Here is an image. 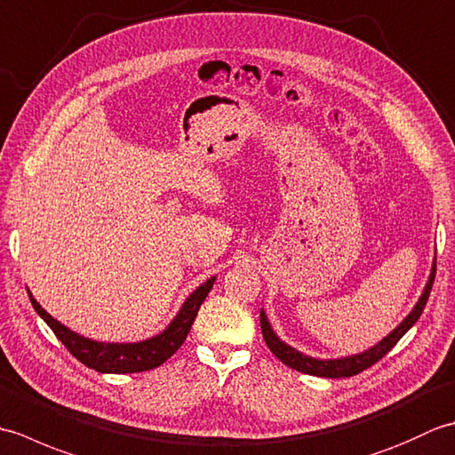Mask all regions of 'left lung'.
<instances>
[{
    "label": "left lung",
    "instance_id": "obj_1",
    "mask_svg": "<svg viewBox=\"0 0 455 455\" xmlns=\"http://www.w3.org/2000/svg\"><path fill=\"white\" fill-rule=\"evenodd\" d=\"M434 277H436V262H434V266H432V274L428 277L427 287H424V293L420 295L419 303H417V307L412 308L411 315L404 318V321L397 328H395V331L387 338H383L379 344L370 347V350H365L362 354L347 355V357H342V360H316V357H308L301 352H297L295 347L287 346L285 342L279 340L275 332L272 331V326H269V323H267L266 313L259 311V326H262L264 340H266L269 350H272V354L277 357V360H282L287 367H291V370H297V371L307 373V375L331 377V379H336V377L357 375V373H362L363 370H367V367H371L375 362H379L381 357L401 340L404 332H407L409 328L419 321L422 311H424V307H427L428 297H430Z\"/></svg>",
    "mask_w": 455,
    "mask_h": 455
}]
</instances>
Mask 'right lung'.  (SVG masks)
<instances>
[{
	"label": "right lung",
	"mask_w": 455,
	"mask_h": 455,
	"mask_svg": "<svg viewBox=\"0 0 455 455\" xmlns=\"http://www.w3.org/2000/svg\"><path fill=\"white\" fill-rule=\"evenodd\" d=\"M212 283H215V277L207 279L205 283L199 285L188 297V301L183 303L178 316L168 324L166 331L160 332L158 336L148 338V340L134 344H105L90 340V338L76 334L70 328L58 323L56 318H52L35 301L31 293H28V299H31L35 311L52 328L58 340L66 346V350L76 360H80L84 365H88L100 373H139L154 370V367L162 365L168 357L178 352V347L186 342L189 328L193 321H196L199 307L205 301Z\"/></svg>",
	"instance_id": "obj_1"
}]
</instances>
